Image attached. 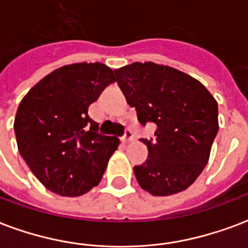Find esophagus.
Wrapping results in <instances>:
<instances>
[{
	"mask_svg": "<svg viewBox=\"0 0 248 248\" xmlns=\"http://www.w3.org/2000/svg\"><path fill=\"white\" fill-rule=\"evenodd\" d=\"M134 140V134L131 130H127L126 131V134H124V137L122 138V142L124 143H130V142H133Z\"/></svg>",
	"mask_w": 248,
	"mask_h": 248,
	"instance_id": "34e87169",
	"label": "esophagus"
}]
</instances>
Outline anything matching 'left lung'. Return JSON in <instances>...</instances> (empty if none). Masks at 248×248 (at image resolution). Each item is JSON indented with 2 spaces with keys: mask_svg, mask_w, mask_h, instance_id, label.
I'll return each mask as SVG.
<instances>
[{
  "mask_svg": "<svg viewBox=\"0 0 248 248\" xmlns=\"http://www.w3.org/2000/svg\"><path fill=\"white\" fill-rule=\"evenodd\" d=\"M124 98L140 124L156 126L154 140L140 139L147 160L134 167L140 188L152 196L180 193L208 164L218 133V105L197 78L170 65L135 62L114 69Z\"/></svg>",
  "mask_w": 248,
  "mask_h": 248,
  "instance_id": "left-lung-1",
  "label": "left lung"
}]
</instances>
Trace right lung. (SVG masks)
I'll return each instance as SVG.
<instances>
[{"mask_svg": "<svg viewBox=\"0 0 248 248\" xmlns=\"http://www.w3.org/2000/svg\"><path fill=\"white\" fill-rule=\"evenodd\" d=\"M117 81L102 63L55 69L22 98L14 119L22 157L46 188L78 197L98 185L119 139L97 133L88 108Z\"/></svg>", "mask_w": 248, "mask_h": 248, "instance_id": "1", "label": "right lung"}]
</instances>
